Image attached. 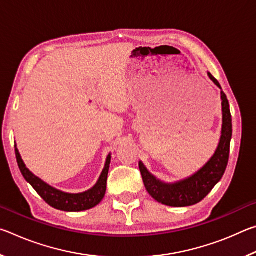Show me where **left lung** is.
<instances>
[{
  "label": "left lung",
  "mask_w": 256,
  "mask_h": 256,
  "mask_svg": "<svg viewBox=\"0 0 256 256\" xmlns=\"http://www.w3.org/2000/svg\"><path fill=\"white\" fill-rule=\"evenodd\" d=\"M208 76L214 82L216 86L222 89L218 80L211 73L208 72ZM222 128L218 148L209 162L196 174L183 180L168 184L156 178L154 175L150 174L144 164L141 162H138V168H140L146 190L156 201L164 206L177 208L196 204V203L202 201L211 192L214 185L222 178L228 164L230 140L232 136V114L230 110H229V102L226 94L222 90Z\"/></svg>",
  "instance_id": "1"
}]
</instances>
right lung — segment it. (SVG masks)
I'll list each match as a JSON object with an SVG mask.
<instances>
[{
	"instance_id": "obj_1",
	"label": "right lung",
	"mask_w": 256,
	"mask_h": 256,
	"mask_svg": "<svg viewBox=\"0 0 256 256\" xmlns=\"http://www.w3.org/2000/svg\"><path fill=\"white\" fill-rule=\"evenodd\" d=\"M14 148L16 162H18L19 170L21 172V174L24 177V180L32 186L34 190L40 194L42 200H44L47 204L53 206L54 209L68 212L84 211L92 209V208L99 204L104 196H105L107 176L108 170H110V164L112 159L110 154H108L105 167H104L102 175L99 177L96 185L90 190H86V192L71 194L52 188V186L46 184L45 182H42L40 178H38L37 176H34L32 172L26 167L24 160L21 159V156L19 154L18 148H16V146H14Z\"/></svg>"
}]
</instances>
